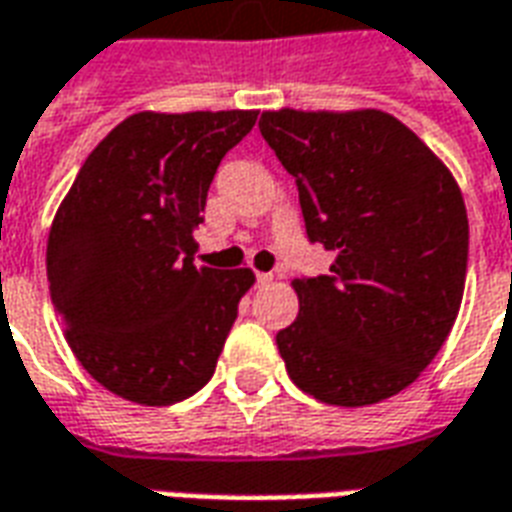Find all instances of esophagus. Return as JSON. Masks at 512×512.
I'll return each mask as SVG.
<instances>
[{
    "label": "esophagus",
    "mask_w": 512,
    "mask_h": 512,
    "mask_svg": "<svg viewBox=\"0 0 512 512\" xmlns=\"http://www.w3.org/2000/svg\"><path fill=\"white\" fill-rule=\"evenodd\" d=\"M271 282H274V274H266V271L257 274V285H271Z\"/></svg>",
    "instance_id": "34e87169"
}]
</instances>
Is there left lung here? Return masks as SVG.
<instances>
[{"instance_id":"obj_1","label":"left lung","mask_w":512,"mask_h":512,"mask_svg":"<svg viewBox=\"0 0 512 512\" xmlns=\"http://www.w3.org/2000/svg\"><path fill=\"white\" fill-rule=\"evenodd\" d=\"M260 134L299 183L310 241L334 255L329 277L290 282V381L345 408L403 392L461 310L469 219L452 172L381 109H268Z\"/></svg>"}]
</instances>
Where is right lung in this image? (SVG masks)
Masks as SVG:
<instances>
[{"instance_id":"obj_1","label":"right lung","mask_w":512,"mask_h":512,"mask_svg":"<svg viewBox=\"0 0 512 512\" xmlns=\"http://www.w3.org/2000/svg\"><path fill=\"white\" fill-rule=\"evenodd\" d=\"M255 109L136 112L98 142L54 213V310L73 356L112 395L172 406L216 370L249 268L197 266L194 227Z\"/></svg>"}]
</instances>
